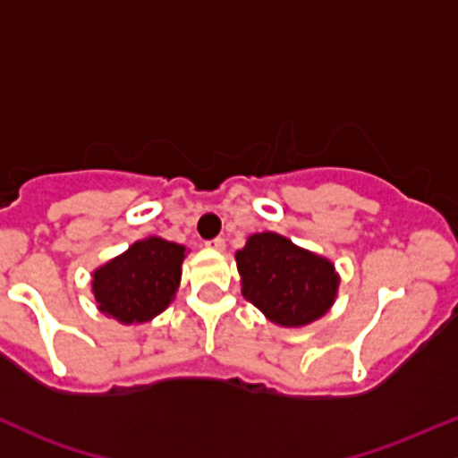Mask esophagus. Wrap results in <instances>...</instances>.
I'll return each mask as SVG.
<instances>
[{
    "label": "esophagus",
    "mask_w": 458,
    "mask_h": 458,
    "mask_svg": "<svg viewBox=\"0 0 458 458\" xmlns=\"http://www.w3.org/2000/svg\"><path fill=\"white\" fill-rule=\"evenodd\" d=\"M206 248H208V250H215V252H224L225 241L221 239V237H217V239H210V241H206Z\"/></svg>",
    "instance_id": "esophagus-1"
}]
</instances>
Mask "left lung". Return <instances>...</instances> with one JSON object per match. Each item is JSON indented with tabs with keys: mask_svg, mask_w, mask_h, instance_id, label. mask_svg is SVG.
<instances>
[{
	"mask_svg": "<svg viewBox=\"0 0 458 458\" xmlns=\"http://www.w3.org/2000/svg\"><path fill=\"white\" fill-rule=\"evenodd\" d=\"M234 259L243 298L274 324L306 326L326 315L335 302L339 289L335 265L283 234H252Z\"/></svg>",
	"mask_w": 458,
	"mask_h": 458,
	"instance_id": "left-lung-1",
	"label": "left lung"
}]
</instances>
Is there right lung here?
<instances>
[{
  "label": "right lung",
  "instance_id": "add662e5",
  "mask_svg": "<svg viewBox=\"0 0 458 458\" xmlns=\"http://www.w3.org/2000/svg\"><path fill=\"white\" fill-rule=\"evenodd\" d=\"M187 248L148 237L93 271V295L106 318L143 324L163 313L180 286Z\"/></svg>",
  "mask_w": 458,
  "mask_h": 458
}]
</instances>
